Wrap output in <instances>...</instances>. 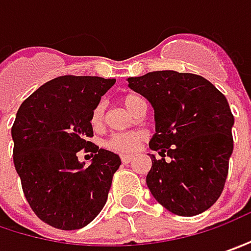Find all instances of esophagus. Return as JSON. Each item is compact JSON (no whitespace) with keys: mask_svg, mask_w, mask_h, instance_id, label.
Returning <instances> with one entry per match:
<instances>
[{"mask_svg":"<svg viewBox=\"0 0 251 251\" xmlns=\"http://www.w3.org/2000/svg\"><path fill=\"white\" fill-rule=\"evenodd\" d=\"M132 156H127V154H124V156H121V160H122V163L124 164H129L130 161H132Z\"/></svg>","mask_w":251,"mask_h":251,"instance_id":"1","label":"esophagus"}]
</instances>
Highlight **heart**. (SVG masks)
Masks as SVG:
<instances>
[{
  "mask_svg": "<svg viewBox=\"0 0 251 251\" xmlns=\"http://www.w3.org/2000/svg\"><path fill=\"white\" fill-rule=\"evenodd\" d=\"M122 104L133 114L140 105L145 104V101L136 94H126L122 97ZM90 122H91L94 129L101 127V125H102V122H104V105L101 102L95 105V108L91 112ZM143 139H145V133L140 130L126 132V133H114L105 142V147L112 150V151H116V153H122V154L133 153Z\"/></svg>",
  "mask_w": 251,
  "mask_h": 251,
  "instance_id": "obj_1",
  "label": "heart"
}]
</instances>
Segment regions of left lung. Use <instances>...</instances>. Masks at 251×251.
Returning a JSON list of instances; mask_svg holds the SVG:
<instances>
[{"label":"left lung","mask_w":251,"mask_h":251,"mask_svg":"<svg viewBox=\"0 0 251 251\" xmlns=\"http://www.w3.org/2000/svg\"><path fill=\"white\" fill-rule=\"evenodd\" d=\"M127 81L154 108L156 133L149 146L161 158L151 156L150 192L180 216L206 211L224 191L233 151L227 100L212 82L191 73L151 71Z\"/></svg>","instance_id":"1"}]
</instances>
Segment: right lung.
Returning a JSON list of instances; mask_svg holds the SVG:
<instances>
[{
  "label": "right lung",
  "mask_w": 251,
  "mask_h": 251,
  "mask_svg": "<svg viewBox=\"0 0 251 251\" xmlns=\"http://www.w3.org/2000/svg\"><path fill=\"white\" fill-rule=\"evenodd\" d=\"M114 84V78L60 75L18 109L11 129L15 170L29 206L53 227H84L104 208L121 158L88 142L90 118ZM82 148L93 156L90 166L78 161Z\"/></svg>",
  "instance_id": "obj_1"
}]
</instances>
